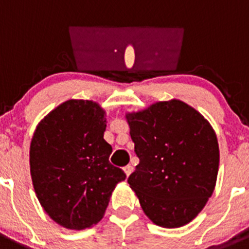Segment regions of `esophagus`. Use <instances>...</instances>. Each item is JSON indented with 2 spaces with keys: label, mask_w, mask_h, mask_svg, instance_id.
Instances as JSON below:
<instances>
[{
  "label": "esophagus",
  "mask_w": 249,
  "mask_h": 249,
  "mask_svg": "<svg viewBox=\"0 0 249 249\" xmlns=\"http://www.w3.org/2000/svg\"><path fill=\"white\" fill-rule=\"evenodd\" d=\"M123 171H124V173H126L127 176H129L132 172H133V167H132L131 164H127L126 167H123Z\"/></svg>",
  "instance_id": "1"
}]
</instances>
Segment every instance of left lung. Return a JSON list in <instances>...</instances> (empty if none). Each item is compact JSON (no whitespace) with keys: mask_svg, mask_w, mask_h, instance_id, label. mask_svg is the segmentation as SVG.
Here are the masks:
<instances>
[{"mask_svg":"<svg viewBox=\"0 0 249 249\" xmlns=\"http://www.w3.org/2000/svg\"><path fill=\"white\" fill-rule=\"evenodd\" d=\"M140 158L128 183L157 226L190 223L212 196L219 166L218 141L210 122L179 100L126 114Z\"/></svg>","mask_w":249,"mask_h":249,"instance_id":"obj_1","label":"left lung"}]
</instances>
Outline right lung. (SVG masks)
Returning a JSON list of instances; mask_svg holds the SVG:
<instances>
[{"label": "right lung", "mask_w": 249, "mask_h": 249, "mask_svg": "<svg viewBox=\"0 0 249 249\" xmlns=\"http://www.w3.org/2000/svg\"><path fill=\"white\" fill-rule=\"evenodd\" d=\"M105 117L93 101L68 100L37 124L31 141L37 198L51 218L68 230L101 221L116 184L126 179L122 169L109 163Z\"/></svg>", "instance_id": "1"}]
</instances>
